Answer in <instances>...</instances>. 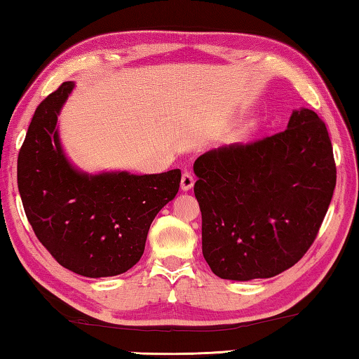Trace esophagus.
Listing matches in <instances>:
<instances>
[{"label": "esophagus", "mask_w": 359, "mask_h": 359, "mask_svg": "<svg viewBox=\"0 0 359 359\" xmlns=\"http://www.w3.org/2000/svg\"><path fill=\"white\" fill-rule=\"evenodd\" d=\"M193 185H194V177H193V174H191V172H188V171H185L184 174H182L180 188H182V190H184V191H188V190H191Z\"/></svg>", "instance_id": "34e87169"}]
</instances>
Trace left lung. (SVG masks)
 Returning <instances> with one entry per match:
<instances>
[{
    "mask_svg": "<svg viewBox=\"0 0 359 359\" xmlns=\"http://www.w3.org/2000/svg\"><path fill=\"white\" fill-rule=\"evenodd\" d=\"M193 171L204 259L215 276L239 282L294 266L317 238L336 187L326 125L306 107L274 136L205 151Z\"/></svg>",
    "mask_w": 359,
    "mask_h": 359,
    "instance_id": "1",
    "label": "left lung"
}]
</instances>
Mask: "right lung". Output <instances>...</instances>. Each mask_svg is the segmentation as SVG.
I'll list each match as a JSON object with an SVG mask.
<instances>
[{
	"instance_id": "add662e5",
	"label": "right lung",
	"mask_w": 359,
	"mask_h": 359,
	"mask_svg": "<svg viewBox=\"0 0 359 359\" xmlns=\"http://www.w3.org/2000/svg\"><path fill=\"white\" fill-rule=\"evenodd\" d=\"M72 88L63 82L36 109L17 184L36 238L60 264L83 277L118 276L141 259L150 224L175 198L182 174H88L72 166L57 126Z\"/></svg>"
}]
</instances>
